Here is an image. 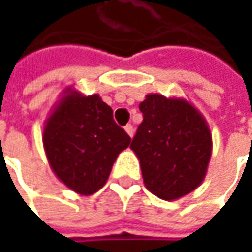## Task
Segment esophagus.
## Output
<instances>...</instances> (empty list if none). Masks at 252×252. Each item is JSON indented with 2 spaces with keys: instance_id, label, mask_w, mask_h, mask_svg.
Masks as SVG:
<instances>
[{
  "instance_id": "34e87169",
  "label": "esophagus",
  "mask_w": 252,
  "mask_h": 252,
  "mask_svg": "<svg viewBox=\"0 0 252 252\" xmlns=\"http://www.w3.org/2000/svg\"><path fill=\"white\" fill-rule=\"evenodd\" d=\"M125 131H126L130 137H133V136H134V127H133V125H126V126H125Z\"/></svg>"
}]
</instances>
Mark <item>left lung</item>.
Returning a JSON list of instances; mask_svg holds the SVG:
<instances>
[{
	"mask_svg": "<svg viewBox=\"0 0 252 252\" xmlns=\"http://www.w3.org/2000/svg\"><path fill=\"white\" fill-rule=\"evenodd\" d=\"M139 108L143 122L130 149L140 161L146 188L164 200L188 195L208 172L212 156L208 122L184 98L149 94Z\"/></svg>",
	"mask_w": 252,
	"mask_h": 252,
	"instance_id": "obj_1",
	"label": "left lung"
}]
</instances>
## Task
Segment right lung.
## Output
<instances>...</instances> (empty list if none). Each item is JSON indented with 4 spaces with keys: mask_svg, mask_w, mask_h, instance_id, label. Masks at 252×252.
I'll use <instances>...</instances> for the list:
<instances>
[{
    "mask_svg": "<svg viewBox=\"0 0 252 252\" xmlns=\"http://www.w3.org/2000/svg\"><path fill=\"white\" fill-rule=\"evenodd\" d=\"M129 134L113 121V111L98 94L83 95L68 87L44 122L43 147L54 175L80 195L106 184Z\"/></svg>",
    "mask_w": 252,
    "mask_h": 252,
    "instance_id": "add662e5",
    "label": "right lung"
}]
</instances>
